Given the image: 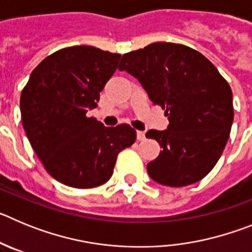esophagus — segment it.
<instances>
[{"mask_svg":"<svg viewBox=\"0 0 252 252\" xmlns=\"http://www.w3.org/2000/svg\"><path fill=\"white\" fill-rule=\"evenodd\" d=\"M136 136L139 141H144V140H145V132H144V131H137Z\"/></svg>","mask_w":252,"mask_h":252,"instance_id":"1","label":"esophagus"}]
</instances>
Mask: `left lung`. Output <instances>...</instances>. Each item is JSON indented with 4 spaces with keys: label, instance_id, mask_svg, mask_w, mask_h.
Here are the masks:
<instances>
[{
    "label": "left lung",
    "instance_id": "left-lung-1",
    "mask_svg": "<svg viewBox=\"0 0 252 252\" xmlns=\"http://www.w3.org/2000/svg\"><path fill=\"white\" fill-rule=\"evenodd\" d=\"M120 70L136 78L168 116L166 130H149L159 157L148 164L153 180L186 187L206 177L222 155L233 121L232 91L206 57L174 43H153L122 55Z\"/></svg>",
    "mask_w": 252,
    "mask_h": 252
}]
</instances>
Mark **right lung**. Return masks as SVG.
Masks as SVG:
<instances>
[{
    "label": "right lung",
    "mask_w": 252,
    "mask_h": 252,
    "mask_svg": "<svg viewBox=\"0 0 252 252\" xmlns=\"http://www.w3.org/2000/svg\"><path fill=\"white\" fill-rule=\"evenodd\" d=\"M120 58L87 45L62 49L32 70L22 91L26 136L46 171L65 186L84 189L106 183L120 151L136 140L128 125L106 127L87 117Z\"/></svg>",
    "instance_id": "1"
}]
</instances>
